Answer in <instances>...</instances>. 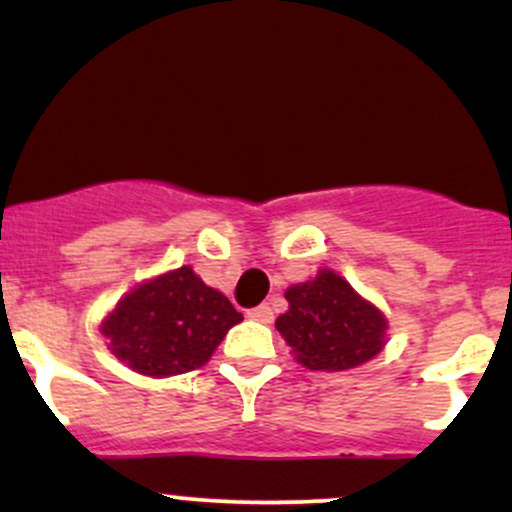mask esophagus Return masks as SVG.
<instances>
[{"instance_id":"esophagus-1","label":"esophagus","mask_w":512,"mask_h":512,"mask_svg":"<svg viewBox=\"0 0 512 512\" xmlns=\"http://www.w3.org/2000/svg\"><path fill=\"white\" fill-rule=\"evenodd\" d=\"M248 317H252V320H257V322H269L274 317L272 305L262 303V305H257V308H250L248 310Z\"/></svg>"}]
</instances>
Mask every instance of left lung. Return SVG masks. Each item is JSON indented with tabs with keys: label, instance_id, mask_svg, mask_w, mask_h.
Masks as SVG:
<instances>
[{
	"label": "left lung",
	"instance_id": "8db88e82",
	"mask_svg": "<svg viewBox=\"0 0 512 512\" xmlns=\"http://www.w3.org/2000/svg\"><path fill=\"white\" fill-rule=\"evenodd\" d=\"M289 310L276 330L308 370H349L380 354L387 322L342 276L322 269L313 281L286 291Z\"/></svg>",
	"mask_w": 512,
	"mask_h": 512
}]
</instances>
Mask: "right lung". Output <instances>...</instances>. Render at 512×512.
<instances>
[{
  "mask_svg": "<svg viewBox=\"0 0 512 512\" xmlns=\"http://www.w3.org/2000/svg\"><path fill=\"white\" fill-rule=\"evenodd\" d=\"M243 315L192 267L137 286L103 322L110 351L137 373L166 378L209 361Z\"/></svg>",
  "mask_w": 512,
  "mask_h": 512,
  "instance_id": "obj_1",
  "label": "right lung"
}]
</instances>
